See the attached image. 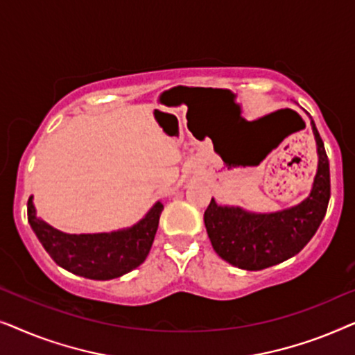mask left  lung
Returning a JSON list of instances; mask_svg holds the SVG:
<instances>
[{
	"label": "left lung",
	"mask_w": 355,
	"mask_h": 355,
	"mask_svg": "<svg viewBox=\"0 0 355 355\" xmlns=\"http://www.w3.org/2000/svg\"><path fill=\"white\" fill-rule=\"evenodd\" d=\"M318 169L310 196L288 210L255 215L236 207H218L210 202L203 221L213 249L227 263L257 271L278 265L297 255L322 225L329 202V163L315 123Z\"/></svg>",
	"instance_id": "obj_1"
}]
</instances>
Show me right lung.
<instances>
[{
  "mask_svg": "<svg viewBox=\"0 0 355 355\" xmlns=\"http://www.w3.org/2000/svg\"><path fill=\"white\" fill-rule=\"evenodd\" d=\"M163 203L157 202L144 220L124 231L103 234H66L35 216L32 197L27 216L38 241L61 268L89 279L119 278L142 265L152 249Z\"/></svg>",
  "mask_w": 355,
  "mask_h": 355,
  "instance_id": "add662e5",
  "label": "right lung"
}]
</instances>
